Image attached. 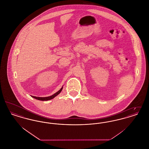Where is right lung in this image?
I'll use <instances>...</instances> for the list:
<instances>
[{
	"label": "right lung",
	"instance_id": "1",
	"mask_svg": "<svg viewBox=\"0 0 149 149\" xmlns=\"http://www.w3.org/2000/svg\"><path fill=\"white\" fill-rule=\"evenodd\" d=\"M63 88V86L58 92H57L56 93H55L54 94L52 95L51 96H50V97H35V96H32V97H33V98H35V99H37V100H42V101H43V100H51V99L54 98L58 94H59L60 93V92H61Z\"/></svg>",
	"mask_w": 149,
	"mask_h": 149
}]
</instances>
